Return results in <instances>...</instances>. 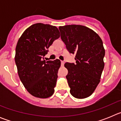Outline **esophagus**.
<instances>
[{"mask_svg":"<svg viewBox=\"0 0 121 121\" xmlns=\"http://www.w3.org/2000/svg\"><path fill=\"white\" fill-rule=\"evenodd\" d=\"M64 63H65V62H64V61H62H62H61V64H62V65H64Z\"/></svg>","mask_w":121,"mask_h":121,"instance_id":"34e87169","label":"esophagus"}]
</instances>
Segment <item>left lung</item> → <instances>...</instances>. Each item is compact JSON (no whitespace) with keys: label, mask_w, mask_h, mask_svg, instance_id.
Segmentation results:
<instances>
[{"label":"left lung","mask_w":121,"mask_h":121,"mask_svg":"<svg viewBox=\"0 0 121 121\" xmlns=\"http://www.w3.org/2000/svg\"><path fill=\"white\" fill-rule=\"evenodd\" d=\"M62 40L70 53L75 54L76 63L65 64L70 93L78 99L92 95L100 82L104 68L105 50L99 35L79 25L59 26Z\"/></svg>","instance_id":"8db88e82"}]
</instances>
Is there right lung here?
Listing matches in <instances>:
<instances>
[{
  "label": "right lung",
  "instance_id": "add662e5",
  "mask_svg": "<svg viewBox=\"0 0 121 121\" xmlns=\"http://www.w3.org/2000/svg\"><path fill=\"white\" fill-rule=\"evenodd\" d=\"M59 37L57 27L37 23L28 28L18 40L15 54L18 74L25 88L33 96L47 98L54 93L60 61L46 62L43 56Z\"/></svg>",
  "mask_w": 121,
  "mask_h": 121
}]
</instances>
